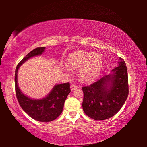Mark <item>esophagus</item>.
<instances>
[{"label": "esophagus", "instance_id": "obj_1", "mask_svg": "<svg viewBox=\"0 0 147 147\" xmlns=\"http://www.w3.org/2000/svg\"><path fill=\"white\" fill-rule=\"evenodd\" d=\"M76 88H78V86H76V84H71V91H74V89Z\"/></svg>", "mask_w": 147, "mask_h": 147}]
</instances>
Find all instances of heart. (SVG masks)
Here are the masks:
<instances>
[{"label": "heart", "mask_w": 147, "mask_h": 147, "mask_svg": "<svg viewBox=\"0 0 147 147\" xmlns=\"http://www.w3.org/2000/svg\"><path fill=\"white\" fill-rule=\"evenodd\" d=\"M67 61L73 68H79L78 75L81 80L91 82L95 79L102 69L103 59L98 54L78 51L69 54Z\"/></svg>", "instance_id": "b5f03b06"}]
</instances>
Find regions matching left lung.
<instances>
[{
    "label": "left lung",
    "instance_id": "1",
    "mask_svg": "<svg viewBox=\"0 0 147 147\" xmlns=\"http://www.w3.org/2000/svg\"><path fill=\"white\" fill-rule=\"evenodd\" d=\"M119 60V65L113 69L112 74L82 87L84 111L94 120H105L115 115L128 97L127 68L123 58Z\"/></svg>",
    "mask_w": 147,
    "mask_h": 147
}]
</instances>
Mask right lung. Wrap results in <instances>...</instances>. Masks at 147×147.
Wrapping results in <instances>:
<instances>
[{"label":"right lung","mask_w":147,"mask_h":147,"mask_svg":"<svg viewBox=\"0 0 147 147\" xmlns=\"http://www.w3.org/2000/svg\"><path fill=\"white\" fill-rule=\"evenodd\" d=\"M45 49V47L34 49L18 63L15 73V88L17 100L22 109L35 120L47 123L55 120L60 115L65 101L71 92L70 84L67 82L56 85L49 95L40 100H34L25 96L17 85V72L19 67L32 57L40 55Z\"/></svg>","instance_id":"right-lung-1"}]
</instances>
